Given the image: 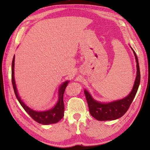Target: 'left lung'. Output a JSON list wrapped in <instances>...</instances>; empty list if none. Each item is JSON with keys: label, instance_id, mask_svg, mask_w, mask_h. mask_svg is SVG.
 Returning a JSON list of instances; mask_svg holds the SVG:
<instances>
[{"label": "left lung", "instance_id": "1", "mask_svg": "<svg viewBox=\"0 0 150 150\" xmlns=\"http://www.w3.org/2000/svg\"><path fill=\"white\" fill-rule=\"evenodd\" d=\"M132 50L134 53L137 62V77L133 90L128 96L123 99L113 101L110 103H100L93 99L90 94L86 90H84V93L91 115L98 120H112L119 119L123 116L129 109L130 105L135 96L139 86L140 81H141V73H140L137 56L135 51L133 49Z\"/></svg>", "mask_w": 150, "mask_h": 150}]
</instances>
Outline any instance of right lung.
<instances>
[{
	"label": "right lung",
	"instance_id": "obj_1",
	"mask_svg": "<svg viewBox=\"0 0 150 150\" xmlns=\"http://www.w3.org/2000/svg\"><path fill=\"white\" fill-rule=\"evenodd\" d=\"M15 55L13 56L12 60V66H11V81L13 87L16 97L18 99L19 103L21 104L22 108L24 110L30 115V116L32 119L39 124H50L53 123H57L59 121L62 119L64 116V104L63 102V95L64 93L66 88L68 84V81H66L61 85V86L59 88V98L58 103L53 108L50 110L45 111H36L30 109L29 107H28L23 102L21 99L20 97L18 96L17 93V88H16L15 79H14V65H15Z\"/></svg>",
	"mask_w": 150,
	"mask_h": 150
}]
</instances>
